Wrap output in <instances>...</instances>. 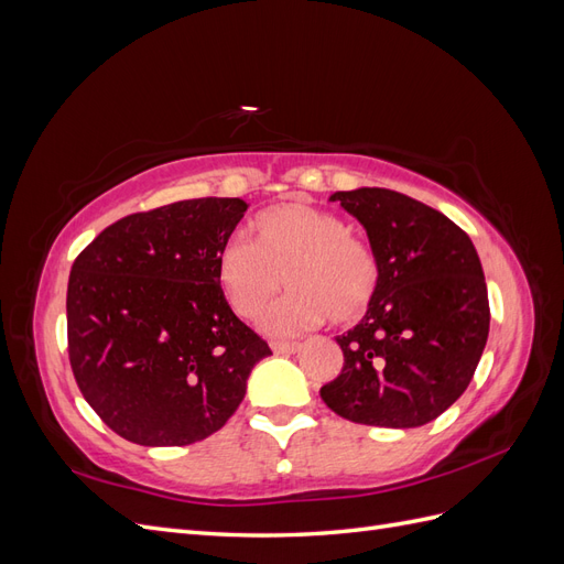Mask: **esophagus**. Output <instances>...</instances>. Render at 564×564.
Segmentation results:
<instances>
[{"mask_svg": "<svg viewBox=\"0 0 564 564\" xmlns=\"http://www.w3.org/2000/svg\"><path fill=\"white\" fill-rule=\"evenodd\" d=\"M270 348L275 355H292L299 350V344H282V340H272Z\"/></svg>", "mask_w": 564, "mask_h": 564, "instance_id": "esophagus-1", "label": "esophagus"}]
</instances>
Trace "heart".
I'll list each match as a JSON object with an SVG mask.
<instances>
[{"mask_svg":"<svg viewBox=\"0 0 564 564\" xmlns=\"http://www.w3.org/2000/svg\"><path fill=\"white\" fill-rule=\"evenodd\" d=\"M253 235H232L218 256V282L237 315H261L282 275L289 294L263 315L272 336H299L327 317L346 324L367 311L379 282L377 256L344 218L284 204L256 218Z\"/></svg>","mask_w":564,"mask_h":564,"instance_id":"b5f03b06","label":"heart"}]
</instances>
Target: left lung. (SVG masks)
I'll list each match as a JSON object with an SVG mask.
<instances>
[{"mask_svg": "<svg viewBox=\"0 0 564 564\" xmlns=\"http://www.w3.org/2000/svg\"><path fill=\"white\" fill-rule=\"evenodd\" d=\"M367 230L379 265L360 324L336 336L344 369L319 388L332 412L416 429L464 395L489 334L482 263L445 214L386 187L334 193Z\"/></svg>", "mask_w": 564, "mask_h": 564, "instance_id": "1", "label": "left lung"}]
</instances>
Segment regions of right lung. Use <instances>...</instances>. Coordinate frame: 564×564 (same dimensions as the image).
<instances>
[{
	"label": "right lung",
	"mask_w": 564,
	"mask_h": 564,
	"mask_svg": "<svg viewBox=\"0 0 564 564\" xmlns=\"http://www.w3.org/2000/svg\"><path fill=\"white\" fill-rule=\"evenodd\" d=\"M249 204L199 197L119 218L67 282V355L84 400L143 447H183L235 414L272 355L237 317L218 256Z\"/></svg>",
	"instance_id": "add662e5"
}]
</instances>
